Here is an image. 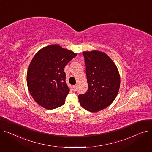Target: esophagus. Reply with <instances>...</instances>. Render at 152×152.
<instances>
[{"mask_svg":"<svg viewBox=\"0 0 152 152\" xmlns=\"http://www.w3.org/2000/svg\"><path fill=\"white\" fill-rule=\"evenodd\" d=\"M73 90L74 91H77L76 85H74V86H73Z\"/></svg>","mask_w":152,"mask_h":152,"instance_id":"1","label":"esophagus"}]
</instances>
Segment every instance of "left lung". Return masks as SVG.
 Wrapping results in <instances>:
<instances>
[{
	"instance_id": "left-lung-1",
	"label": "left lung",
	"mask_w": 152,
	"mask_h": 152,
	"mask_svg": "<svg viewBox=\"0 0 152 152\" xmlns=\"http://www.w3.org/2000/svg\"><path fill=\"white\" fill-rule=\"evenodd\" d=\"M88 89L79 94L81 105L91 112L108 107L115 99L120 85V77L115 64L105 53L84 52Z\"/></svg>"
}]
</instances>
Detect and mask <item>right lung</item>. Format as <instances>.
Masks as SVG:
<instances>
[{"instance_id":"obj_1","label":"right lung","mask_w":152,"mask_h":152,"mask_svg":"<svg viewBox=\"0 0 152 152\" xmlns=\"http://www.w3.org/2000/svg\"><path fill=\"white\" fill-rule=\"evenodd\" d=\"M76 55L57 44L47 46L34 55L28 70L27 84L39 105L52 110L65 103L70 89L64 68Z\"/></svg>"}]
</instances>
